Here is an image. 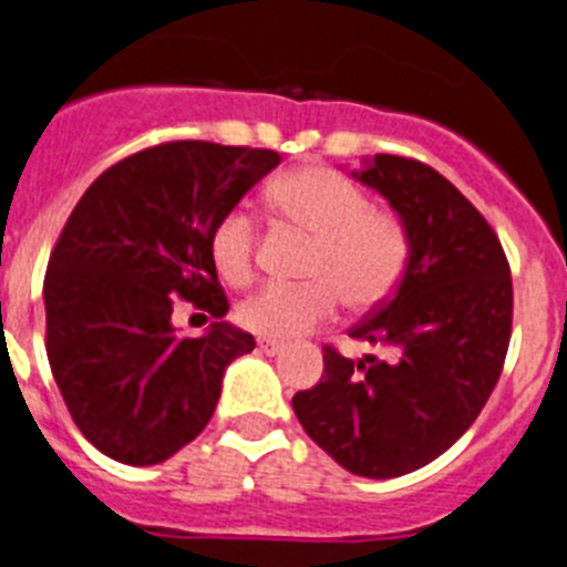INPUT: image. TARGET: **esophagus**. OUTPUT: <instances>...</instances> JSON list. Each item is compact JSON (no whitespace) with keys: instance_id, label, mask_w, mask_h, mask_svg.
<instances>
[{"instance_id":"1","label":"esophagus","mask_w":567,"mask_h":567,"mask_svg":"<svg viewBox=\"0 0 567 567\" xmlns=\"http://www.w3.org/2000/svg\"><path fill=\"white\" fill-rule=\"evenodd\" d=\"M259 349L265 351V354H279V351L285 349V342L270 340V337H261V340H259Z\"/></svg>"}]
</instances>
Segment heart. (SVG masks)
<instances>
[{
    "label": "heart",
    "instance_id": "b5f03b06",
    "mask_svg": "<svg viewBox=\"0 0 567 567\" xmlns=\"http://www.w3.org/2000/svg\"><path fill=\"white\" fill-rule=\"evenodd\" d=\"M268 202L285 221L313 236L302 285H265L239 306V322L254 334L297 337L326 322L337 302L380 306L398 288L409 261V233L394 213L374 210L369 195L326 166H302L276 178ZM210 256L221 279L245 285L254 276L256 221L230 210L210 233Z\"/></svg>",
    "mask_w": 567,
    "mask_h": 567
}]
</instances>
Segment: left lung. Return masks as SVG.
Masks as SVG:
<instances>
[{"label":"left lung","mask_w":567,"mask_h":567,"mask_svg":"<svg viewBox=\"0 0 567 567\" xmlns=\"http://www.w3.org/2000/svg\"><path fill=\"white\" fill-rule=\"evenodd\" d=\"M354 175L409 233L401 282L349 337L383 357L326 346L317 386L293 394L302 430L342 470L398 478L426 467L473 426L511 346V265L493 227L432 166L374 155Z\"/></svg>","instance_id":"1"}]
</instances>
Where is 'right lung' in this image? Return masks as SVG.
Here are the masks:
<instances>
[{
    "instance_id": "add662e5",
    "label": "right lung",
    "mask_w": 567,
    "mask_h": 567,
    "mask_svg": "<svg viewBox=\"0 0 567 567\" xmlns=\"http://www.w3.org/2000/svg\"><path fill=\"white\" fill-rule=\"evenodd\" d=\"M279 152L175 141L137 152L85 189L45 270V351L71 417L109 458L150 467L216 412L221 378L254 334L225 322L210 233ZM178 298L218 323L178 338Z\"/></svg>"
}]
</instances>
